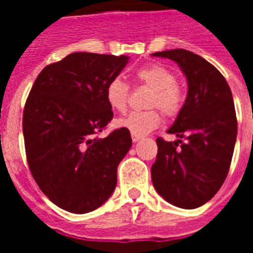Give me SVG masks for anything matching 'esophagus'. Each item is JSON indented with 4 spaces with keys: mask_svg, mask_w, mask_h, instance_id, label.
Instances as JSON below:
<instances>
[{
    "mask_svg": "<svg viewBox=\"0 0 253 253\" xmlns=\"http://www.w3.org/2000/svg\"><path fill=\"white\" fill-rule=\"evenodd\" d=\"M131 138H132V142H139L142 136L140 135H135V134H131Z\"/></svg>",
    "mask_w": 253,
    "mask_h": 253,
    "instance_id": "obj_1",
    "label": "esophagus"
}]
</instances>
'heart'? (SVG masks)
<instances>
[{
  "label": "heart",
  "instance_id": "heart-1",
  "mask_svg": "<svg viewBox=\"0 0 253 253\" xmlns=\"http://www.w3.org/2000/svg\"><path fill=\"white\" fill-rule=\"evenodd\" d=\"M140 84L152 89L148 106H156L168 117L176 115L184 105V89L176 83V75L160 64L142 67L135 73ZM130 95V87L119 77L107 84L105 90L107 105L114 111H125ZM162 117L158 110L131 111L125 118L118 119L115 125L126 128L135 135L148 134L160 125Z\"/></svg>",
  "mask_w": 253,
  "mask_h": 253
}]
</instances>
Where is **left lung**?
I'll use <instances>...</instances> for the list:
<instances>
[{"mask_svg": "<svg viewBox=\"0 0 253 253\" xmlns=\"http://www.w3.org/2000/svg\"><path fill=\"white\" fill-rule=\"evenodd\" d=\"M152 56L176 61L188 81L184 106L168 130L178 139H156L152 182L169 204L181 209L200 208L223 185L231 164L238 134L231 89L214 65L190 51L170 49Z\"/></svg>", "mask_w": 253, "mask_h": 253, "instance_id": "1", "label": "left lung"}]
</instances>
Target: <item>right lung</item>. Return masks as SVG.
Segmentation results:
<instances>
[{"instance_id":"right-lung-1","label":"right lung","mask_w":253,"mask_h":253,"mask_svg":"<svg viewBox=\"0 0 253 253\" xmlns=\"http://www.w3.org/2000/svg\"><path fill=\"white\" fill-rule=\"evenodd\" d=\"M128 56L73 52L43 68L23 110L30 170L48 200L75 214L93 211L117 186L130 131L98 134L113 119L105 90Z\"/></svg>"}]
</instances>
